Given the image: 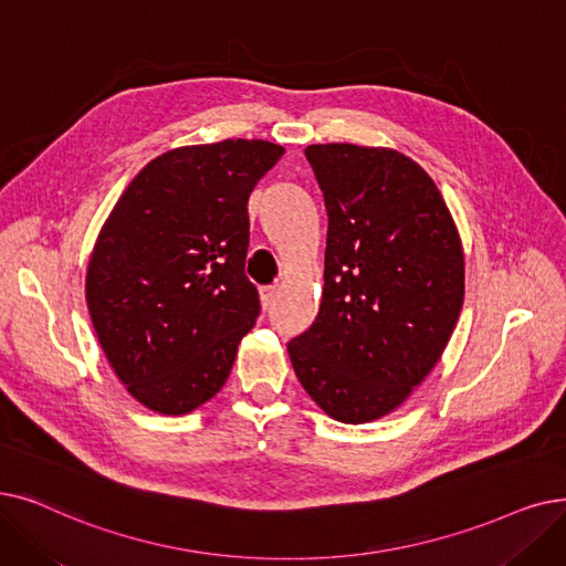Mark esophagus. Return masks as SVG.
I'll return each mask as SVG.
<instances>
[{
	"label": "esophagus",
	"instance_id": "obj_1",
	"mask_svg": "<svg viewBox=\"0 0 566 566\" xmlns=\"http://www.w3.org/2000/svg\"><path fill=\"white\" fill-rule=\"evenodd\" d=\"M277 296H280V289H277V286H265V289L261 291L263 307H270V305H273V303L277 301Z\"/></svg>",
	"mask_w": 566,
	"mask_h": 566
}]
</instances>
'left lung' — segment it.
Here are the masks:
<instances>
[{
	"label": "left lung",
	"instance_id": "left-lung-1",
	"mask_svg": "<svg viewBox=\"0 0 566 566\" xmlns=\"http://www.w3.org/2000/svg\"><path fill=\"white\" fill-rule=\"evenodd\" d=\"M328 212L324 291L286 349L331 419L396 411L444 354L464 301V254L432 178L390 147L307 145Z\"/></svg>",
	"mask_w": 566,
	"mask_h": 566
}]
</instances>
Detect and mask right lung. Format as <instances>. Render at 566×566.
I'll return each instance as SVG.
<instances>
[{
    "label": "right lung",
    "mask_w": 566,
    "mask_h": 566,
    "mask_svg": "<svg viewBox=\"0 0 566 566\" xmlns=\"http://www.w3.org/2000/svg\"><path fill=\"white\" fill-rule=\"evenodd\" d=\"M282 155V145L244 138L176 147L111 210L85 298L111 367L143 407L182 416L227 384L259 316L244 275L248 201Z\"/></svg>",
    "instance_id": "obj_1"
}]
</instances>
